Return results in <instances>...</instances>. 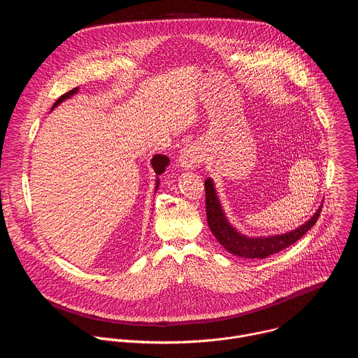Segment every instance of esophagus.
Here are the masks:
<instances>
[{
	"mask_svg": "<svg viewBox=\"0 0 358 358\" xmlns=\"http://www.w3.org/2000/svg\"><path fill=\"white\" fill-rule=\"evenodd\" d=\"M202 162V156L199 152V148L194 144H189V145H185L180 156H178V163L182 169H192V167H196L199 163Z\"/></svg>",
	"mask_w": 358,
	"mask_h": 358,
	"instance_id": "obj_1",
	"label": "esophagus"
}]
</instances>
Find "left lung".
Listing matches in <instances>:
<instances>
[{
	"label": "left lung",
	"mask_w": 358,
	"mask_h": 358,
	"mask_svg": "<svg viewBox=\"0 0 358 358\" xmlns=\"http://www.w3.org/2000/svg\"><path fill=\"white\" fill-rule=\"evenodd\" d=\"M206 206H207V221L211 232L217 238V241L229 252L234 253L235 257H241L245 259H265L273 253H278L296 241H299L306 232H308L319 220L322 207L313 214V217L300 225L299 228L272 236H259L252 238L239 234L227 220L221 202L217 196L215 187L211 178L206 180Z\"/></svg>",
	"instance_id": "1"
}]
</instances>
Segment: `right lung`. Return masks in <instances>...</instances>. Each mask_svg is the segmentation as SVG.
Here are the masks:
<instances>
[{"mask_svg":"<svg viewBox=\"0 0 358 358\" xmlns=\"http://www.w3.org/2000/svg\"><path fill=\"white\" fill-rule=\"evenodd\" d=\"M78 89H79V87H73L72 90H69V92H66L65 94H62V96L55 101L54 106H52V109H55L59 103H62V101H64L65 99H68V97L73 96L75 93H78ZM169 163H170V159H169L167 156H163V155H156L155 157L151 159V166H152V170H155L156 176H162V174L166 171V167L169 166ZM156 182H157V184H156V191H157L159 184H160L159 178H157V181H156Z\"/></svg>","mask_w":358,"mask_h":358,"instance_id":"add662e5","label":"right lung"}]
</instances>
